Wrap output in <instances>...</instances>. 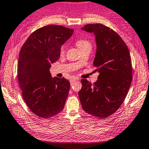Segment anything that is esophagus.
Returning a JSON list of instances; mask_svg holds the SVG:
<instances>
[{
    "label": "esophagus",
    "mask_w": 149,
    "mask_h": 149,
    "mask_svg": "<svg viewBox=\"0 0 149 149\" xmlns=\"http://www.w3.org/2000/svg\"><path fill=\"white\" fill-rule=\"evenodd\" d=\"M76 80H77V79H72L71 80H70V83H71V84H72L74 81H76Z\"/></svg>",
    "instance_id": "obj_1"
}]
</instances>
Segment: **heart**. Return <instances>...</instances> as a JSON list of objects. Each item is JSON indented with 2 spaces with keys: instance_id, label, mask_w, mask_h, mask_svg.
Here are the masks:
<instances>
[{
  "instance_id": "1",
  "label": "heart",
  "mask_w": 149,
  "mask_h": 149,
  "mask_svg": "<svg viewBox=\"0 0 149 149\" xmlns=\"http://www.w3.org/2000/svg\"><path fill=\"white\" fill-rule=\"evenodd\" d=\"M76 45L77 46L78 48L79 49V50L82 51L84 49L87 48H92V44L89 42V40L86 39H83V38H79L76 40ZM65 50V45H62L60 47V52L61 55L64 54Z\"/></svg>"
}]
</instances>
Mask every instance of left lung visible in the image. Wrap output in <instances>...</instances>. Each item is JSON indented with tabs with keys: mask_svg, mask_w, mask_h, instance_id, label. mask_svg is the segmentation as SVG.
Instances as JSON below:
<instances>
[{
	"mask_svg": "<svg viewBox=\"0 0 149 149\" xmlns=\"http://www.w3.org/2000/svg\"><path fill=\"white\" fill-rule=\"evenodd\" d=\"M81 30L95 36L97 47L93 64L100 74L94 84L81 79L79 100L87 113L97 118H107L119 108L130 87V53L119 34L104 25L87 24Z\"/></svg>",
	"mask_w": 149,
	"mask_h": 149,
	"instance_id": "obj_1",
	"label": "left lung"
}]
</instances>
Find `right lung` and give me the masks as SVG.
<instances>
[{"label":"right lung","instance_id":"1","mask_svg":"<svg viewBox=\"0 0 149 149\" xmlns=\"http://www.w3.org/2000/svg\"><path fill=\"white\" fill-rule=\"evenodd\" d=\"M73 31L62 25H46L33 32L20 51L17 79L22 96L40 117L48 119L65 106L70 83L64 77L52 78L49 68L59 59L60 47Z\"/></svg>","mask_w":149,"mask_h":149}]
</instances>
